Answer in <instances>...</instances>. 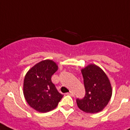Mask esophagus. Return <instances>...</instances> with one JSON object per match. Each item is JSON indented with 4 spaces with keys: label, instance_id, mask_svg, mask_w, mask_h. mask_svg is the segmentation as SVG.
<instances>
[{
    "label": "esophagus",
    "instance_id": "esophagus-1",
    "mask_svg": "<svg viewBox=\"0 0 130 130\" xmlns=\"http://www.w3.org/2000/svg\"><path fill=\"white\" fill-rule=\"evenodd\" d=\"M67 94H69L70 95V96H74V93H73L72 91H70L69 93H67Z\"/></svg>",
    "mask_w": 130,
    "mask_h": 130
}]
</instances>
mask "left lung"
I'll return each instance as SVG.
<instances>
[{"label": "left lung", "instance_id": "obj_1", "mask_svg": "<svg viewBox=\"0 0 130 130\" xmlns=\"http://www.w3.org/2000/svg\"><path fill=\"white\" fill-rule=\"evenodd\" d=\"M86 94L83 99H76L77 107L88 113L100 112L107 105L112 95V88L105 73L96 65H88L82 69Z\"/></svg>", "mask_w": 130, "mask_h": 130}]
</instances>
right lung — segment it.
Here are the masks:
<instances>
[{
    "mask_svg": "<svg viewBox=\"0 0 130 130\" xmlns=\"http://www.w3.org/2000/svg\"><path fill=\"white\" fill-rule=\"evenodd\" d=\"M58 66L51 60L37 63L27 71L23 82V94L28 105L41 113L55 109L63 95L59 93L51 77Z\"/></svg>",
    "mask_w": 130,
    "mask_h": 130,
    "instance_id": "obj_1",
    "label": "right lung"
}]
</instances>
